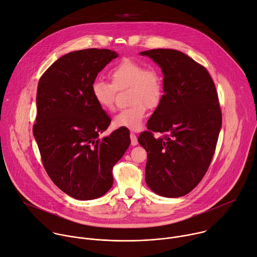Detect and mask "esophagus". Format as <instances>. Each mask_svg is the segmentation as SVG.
Returning <instances> with one entry per match:
<instances>
[{
  "instance_id": "obj_1",
  "label": "esophagus",
  "mask_w": 257,
  "mask_h": 257,
  "mask_svg": "<svg viewBox=\"0 0 257 257\" xmlns=\"http://www.w3.org/2000/svg\"><path fill=\"white\" fill-rule=\"evenodd\" d=\"M130 139H131V144L134 146V145H137L138 143V140H137V136L135 133H130Z\"/></svg>"
}]
</instances>
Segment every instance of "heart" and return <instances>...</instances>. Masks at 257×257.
<instances>
[{
  "label": "heart",
  "instance_id": "heart-1",
  "mask_svg": "<svg viewBox=\"0 0 257 257\" xmlns=\"http://www.w3.org/2000/svg\"><path fill=\"white\" fill-rule=\"evenodd\" d=\"M111 83L95 80L91 84V95L103 111L112 112L116 105L117 90L129 88L128 99L131 105L120 111L113 119L115 128L138 130L148 114V107L160 104L164 94V82L161 72L155 67L132 59H123L108 72Z\"/></svg>",
  "mask_w": 257,
  "mask_h": 257
}]
</instances>
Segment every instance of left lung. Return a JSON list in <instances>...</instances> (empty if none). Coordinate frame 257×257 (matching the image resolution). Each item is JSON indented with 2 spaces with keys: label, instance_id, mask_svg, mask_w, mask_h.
<instances>
[{
  "label": "left lung",
  "instance_id": "obj_1",
  "mask_svg": "<svg viewBox=\"0 0 257 257\" xmlns=\"http://www.w3.org/2000/svg\"><path fill=\"white\" fill-rule=\"evenodd\" d=\"M152 58L164 74L163 98L140 133L148 153L145 181L157 194L180 197L204 177L215 152L222 111L208 71L182 52L157 49L140 53ZM163 136L157 140L154 133Z\"/></svg>",
  "mask_w": 257,
  "mask_h": 257
}]
</instances>
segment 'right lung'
Here are the masks:
<instances>
[{"label": "right lung", "instance_id": "1", "mask_svg": "<svg viewBox=\"0 0 257 257\" xmlns=\"http://www.w3.org/2000/svg\"><path fill=\"white\" fill-rule=\"evenodd\" d=\"M106 49L69 53L42 75L36 92L33 135L46 172L69 196L95 199L113 185V167L130 145L126 128L99 139L111 120L93 100L91 84L117 58Z\"/></svg>", "mask_w": 257, "mask_h": 257}]
</instances>
